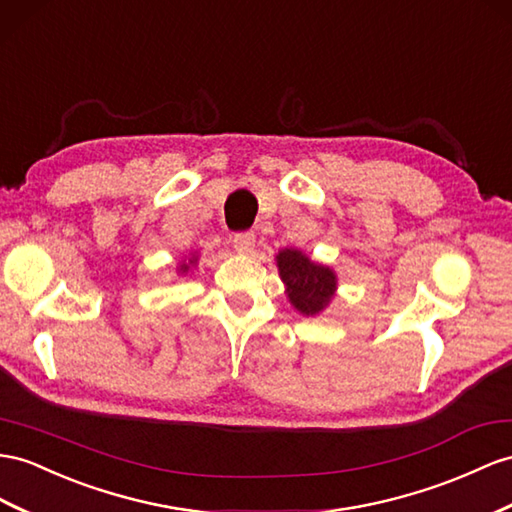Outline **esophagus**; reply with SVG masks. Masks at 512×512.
<instances>
[{"label": "esophagus", "instance_id": "esophagus-1", "mask_svg": "<svg viewBox=\"0 0 512 512\" xmlns=\"http://www.w3.org/2000/svg\"><path fill=\"white\" fill-rule=\"evenodd\" d=\"M231 244L238 253L248 255V253H253V248H255V235L253 233H235L231 238Z\"/></svg>", "mask_w": 512, "mask_h": 512}]
</instances>
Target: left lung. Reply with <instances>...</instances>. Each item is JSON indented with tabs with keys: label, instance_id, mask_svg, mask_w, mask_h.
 Returning <instances> with one entry per match:
<instances>
[{
	"label": "left lung",
	"instance_id": "8db88e82",
	"mask_svg": "<svg viewBox=\"0 0 512 512\" xmlns=\"http://www.w3.org/2000/svg\"><path fill=\"white\" fill-rule=\"evenodd\" d=\"M290 305L305 318H316L331 305L337 292V274L318 264L300 248H281L274 255Z\"/></svg>",
	"mask_w": 512,
	"mask_h": 512
}]
</instances>
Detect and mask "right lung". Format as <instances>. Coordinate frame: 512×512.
I'll use <instances>...</instances> for the list:
<instances>
[{"mask_svg": "<svg viewBox=\"0 0 512 512\" xmlns=\"http://www.w3.org/2000/svg\"><path fill=\"white\" fill-rule=\"evenodd\" d=\"M196 264H199V251H194L188 255V259H181L177 264V274L179 277H186L188 272H192V268H196Z\"/></svg>", "mask_w": 512, "mask_h": 512, "instance_id": "obj_1", "label": "right lung"}]
</instances>
